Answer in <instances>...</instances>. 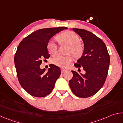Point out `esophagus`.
Listing matches in <instances>:
<instances>
[{
	"label": "esophagus",
	"mask_w": 123,
	"mask_h": 123,
	"mask_svg": "<svg viewBox=\"0 0 123 123\" xmlns=\"http://www.w3.org/2000/svg\"><path fill=\"white\" fill-rule=\"evenodd\" d=\"M66 72V70L65 69H61V73L63 74L64 73Z\"/></svg>",
	"instance_id": "34e87169"
}]
</instances>
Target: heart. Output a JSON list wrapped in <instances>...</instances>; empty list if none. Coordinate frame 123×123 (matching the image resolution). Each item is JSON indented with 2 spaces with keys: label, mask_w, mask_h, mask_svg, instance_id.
Listing matches in <instances>:
<instances>
[{
  "label": "heart",
  "mask_w": 123,
  "mask_h": 123,
  "mask_svg": "<svg viewBox=\"0 0 123 123\" xmlns=\"http://www.w3.org/2000/svg\"><path fill=\"white\" fill-rule=\"evenodd\" d=\"M55 39L60 44L69 45L67 53L72 54L75 57H81L84 53V48L81 43L79 42L80 37L75 32L69 30L65 31L57 35ZM47 49L48 53L51 55H55L57 53V45L53 41H49L47 43ZM73 60V59L71 55H58L52 59L51 63L59 67L66 68Z\"/></svg>",
  "instance_id": "b5f03b06"
}]
</instances>
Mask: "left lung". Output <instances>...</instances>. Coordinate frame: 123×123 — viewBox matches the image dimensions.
<instances>
[{
	"label": "left lung",
	"mask_w": 123,
	"mask_h": 123,
	"mask_svg": "<svg viewBox=\"0 0 123 123\" xmlns=\"http://www.w3.org/2000/svg\"><path fill=\"white\" fill-rule=\"evenodd\" d=\"M73 30L81 37L84 43L83 55L74 66L79 69L82 67L85 74L72 70L73 76L69 81V86L76 96L90 97L104 85L109 70L110 55L104 42L93 33L82 29Z\"/></svg>",
	"instance_id": "left-lung-1"
}]
</instances>
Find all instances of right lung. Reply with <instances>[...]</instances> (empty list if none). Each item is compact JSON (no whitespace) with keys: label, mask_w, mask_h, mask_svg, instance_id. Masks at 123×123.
Wrapping results in <instances>:
<instances>
[{"label":"right lung","mask_w":123,"mask_h":123,"mask_svg":"<svg viewBox=\"0 0 123 123\" xmlns=\"http://www.w3.org/2000/svg\"><path fill=\"white\" fill-rule=\"evenodd\" d=\"M66 29L57 27L39 29L25 37L18 46L14 55L17 78L21 86L32 96L44 97L53 91L61 74L60 67L51 64L45 71L39 66L43 59L50 57L47 49L49 39Z\"/></svg>","instance_id":"add662e5"}]
</instances>
